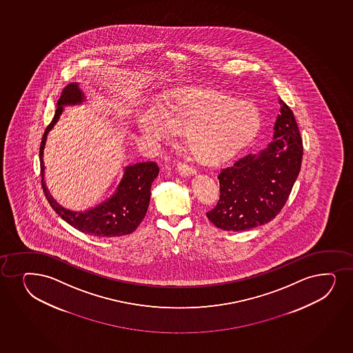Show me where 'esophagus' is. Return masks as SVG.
I'll use <instances>...</instances> for the list:
<instances>
[{
  "mask_svg": "<svg viewBox=\"0 0 353 353\" xmlns=\"http://www.w3.org/2000/svg\"><path fill=\"white\" fill-rule=\"evenodd\" d=\"M176 168L183 175H193L195 173L194 168H192L191 166H188V165L183 163V162H178L176 163Z\"/></svg>",
  "mask_w": 353,
  "mask_h": 353,
  "instance_id": "esophagus-1",
  "label": "esophagus"
}]
</instances>
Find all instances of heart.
<instances>
[{"instance_id": "b5f03b06", "label": "heart", "mask_w": 353, "mask_h": 353, "mask_svg": "<svg viewBox=\"0 0 353 353\" xmlns=\"http://www.w3.org/2000/svg\"><path fill=\"white\" fill-rule=\"evenodd\" d=\"M139 128L155 141H170L185 132V145L196 161L216 165L254 140L261 115L256 105L210 88H183L170 95L162 110L138 117Z\"/></svg>"}]
</instances>
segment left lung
Wrapping results in <instances>:
<instances>
[{
    "instance_id": "8db88e82",
    "label": "left lung",
    "mask_w": 353,
    "mask_h": 353,
    "mask_svg": "<svg viewBox=\"0 0 353 353\" xmlns=\"http://www.w3.org/2000/svg\"><path fill=\"white\" fill-rule=\"evenodd\" d=\"M273 141L258 154H248L218 174L219 201L207 212L223 231H248L279 214L299 174L303 140L296 119L283 100Z\"/></svg>"
}]
</instances>
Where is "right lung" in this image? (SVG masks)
Segmentation results:
<instances>
[{
	"instance_id": "obj_1",
	"label": "right lung",
	"mask_w": 353,
	"mask_h": 353,
	"mask_svg": "<svg viewBox=\"0 0 353 353\" xmlns=\"http://www.w3.org/2000/svg\"><path fill=\"white\" fill-rule=\"evenodd\" d=\"M85 100L77 83L67 85L61 97L57 101V110L53 120L46 128L40 145L41 175L42 188L46 198L54 211L82 233L94 236H121L130 234L138 228L142 219L146 215L150 205V187L158 176L159 167L154 161L139 162L125 168L121 181L117 187V191L110 199L90 208L85 212H73L65 210L49 194L45 185V163H43V150H45L47 135L53 130L54 125L59 121L63 112V105H77Z\"/></svg>"
}]
</instances>
